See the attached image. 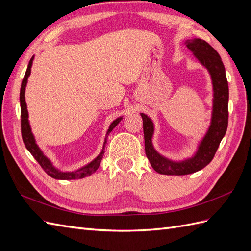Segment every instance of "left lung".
Listing matches in <instances>:
<instances>
[{
  "label": "left lung",
  "instance_id": "left-lung-1",
  "mask_svg": "<svg viewBox=\"0 0 251 251\" xmlns=\"http://www.w3.org/2000/svg\"><path fill=\"white\" fill-rule=\"evenodd\" d=\"M186 47L195 57L208 70L212 80L214 100H212L211 123L206 135L200 142L196 154L183 161H172L161 156L154 149L151 137L154 134V124L146 114L141 113L143 120L144 148L149 161L157 173L162 175H188L204 169L215 157L216 151L223 139L228 126V82L225 68L219 53L208 43L201 39L187 40Z\"/></svg>",
  "mask_w": 251,
  "mask_h": 251
}]
</instances>
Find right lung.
Listing matches in <instances>:
<instances>
[{
  "label": "right lung",
  "mask_w": 251,
  "mask_h": 251,
  "mask_svg": "<svg viewBox=\"0 0 251 251\" xmlns=\"http://www.w3.org/2000/svg\"><path fill=\"white\" fill-rule=\"evenodd\" d=\"M32 62H33V56L30 59V62L28 64V68L25 73V76L23 78L22 81V86H21V92H20V102H21V132H22V138L23 141H24L26 149L31 153V155L34 157L35 160L39 162V164L42 166V169L46 172L50 177L57 179V180H74V179H81L90 176L92 175L98 168H100L101 159L103 157L104 154V147L105 143H107V139L109 134L112 132V130L119 123L120 120L123 119V117H119L117 119H115L111 124L109 130L107 132V135H105V139L103 142V148L101 153L98 155L93 161H91L89 164H87L83 168L75 171V172H68V173H64L60 172L57 169H55L54 166L52 165L51 161L49 159L43 154V151L40 150V148L37 147V144L35 142L34 136L31 132V127H30L29 125V120H28V111H27V104L25 101V88L27 85V80L28 77L30 76V72H31V66H32Z\"/></svg>",
  "instance_id": "add662e5"
}]
</instances>
